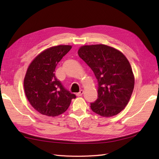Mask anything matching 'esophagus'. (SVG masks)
I'll list each match as a JSON object with an SVG mask.
<instances>
[{"label":"esophagus","mask_w":159,"mask_h":159,"mask_svg":"<svg viewBox=\"0 0 159 159\" xmlns=\"http://www.w3.org/2000/svg\"><path fill=\"white\" fill-rule=\"evenodd\" d=\"M83 92H84L83 90H80L79 93H76V96H81L83 95Z\"/></svg>","instance_id":"esophagus-1"}]
</instances>
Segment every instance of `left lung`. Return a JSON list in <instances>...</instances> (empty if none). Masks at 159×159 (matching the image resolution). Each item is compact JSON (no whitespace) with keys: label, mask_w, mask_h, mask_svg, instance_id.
I'll return each instance as SVG.
<instances>
[{"label":"left lung","mask_w":159,"mask_h":159,"mask_svg":"<svg viewBox=\"0 0 159 159\" xmlns=\"http://www.w3.org/2000/svg\"><path fill=\"white\" fill-rule=\"evenodd\" d=\"M78 54L98 80V98L91 103V109L102 117L120 113L129 102L134 85L133 70L126 57L118 50L104 44L83 46Z\"/></svg>","instance_id":"8db88e82"}]
</instances>
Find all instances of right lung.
Returning <instances> with one entry per match:
<instances>
[{
	"label": "right lung",
	"mask_w": 159,
	"mask_h": 159,
	"mask_svg": "<svg viewBox=\"0 0 159 159\" xmlns=\"http://www.w3.org/2000/svg\"><path fill=\"white\" fill-rule=\"evenodd\" d=\"M72 46L59 45L43 50L30 64L24 79L29 102L39 113L55 117L68 109L75 94L71 93L55 75L56 66Z\"/></svg>",
	"instance_id": "1"
}]
</instances>
